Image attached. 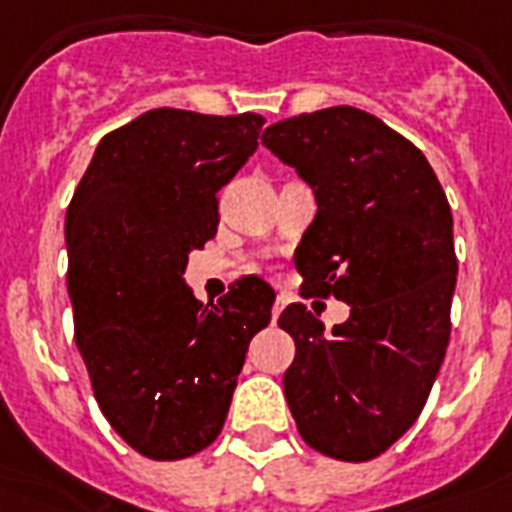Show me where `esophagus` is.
<instances>
[{"instance_id":"esophagus-1","label":"esophagus","mask_w":512,"mask_h":512,"mask_svg":"<svg viewBox=\"0 0 512 512\" xmlns=\"http://www.w3.org/2000/svg\"><path fill=\"white\" fill-rule=\"evenodd\" d=\"M284 306H287V295H276V303H273L271 314H273V322L279 319V314L284 311Z\"/></svg>"}]
</instances>
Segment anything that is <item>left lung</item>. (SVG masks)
<instances>
[{
  "instance_id": "1",
  "label": "left lung",
  "mask_w": 512,
  "mask_h": 512,
  "mask_svg": "<svg viewBox=\"0 0 512 512\" xmlns=\"http://www.w3.org/2000/svg\"><path fill=\"white\" fill-rule=\"evenodd\" d=\"M263 144L317 195L295 249L303 290L351 306L333 333L303 303L284 308L295 341L284 395L308 446L368 462L419 419L446 357L451 206L424 152L357 107L279 120Z\"/></svg>"
}]
</instances>
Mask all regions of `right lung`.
<instances>
[{"instance_id":"obj_1","label":"right lung","mask_w":512,"mask_h":512,"mask_svg":"<svg viewBox=\"0 0 512 512\" xmlns=\"http://www.w3.org/2000/svg\"><path fill=\"white\" fill-rule=\"evenodd\" d=\"M263 117L150 109L99 142L66 209V290L93 395L120 438L174 462L220 435L273 290L241 276L201 303L187 255L214 239L217 193L257 150Z\"/></svg>"}]
</instances>
